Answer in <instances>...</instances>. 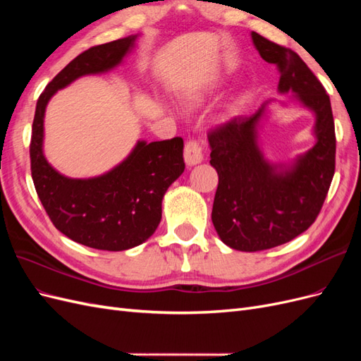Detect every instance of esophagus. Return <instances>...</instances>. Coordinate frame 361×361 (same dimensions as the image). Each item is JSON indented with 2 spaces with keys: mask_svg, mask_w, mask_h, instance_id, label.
<instances>
[{
  "mask_svg": "<svg viewBox=\"0 0 361 361\" xmlns=\"http://www.w3.org/2000/svg\"><path fill=\"white\" fill-rule=\"evenodd\" d=\"M183 158L185 162L188 166H195L203 161V154H202V146L195 138H190L187 143H185V149H183Z\"/></svg>",
  "mask_w": 361,
  "mask_h": 361,
  "instance_id": "1",
  "label": "esophagus"
}]
</instances>
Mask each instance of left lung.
Instances as JSON below:
<instances>
[{"label":"left lung","instance_id":"8db88e82","mask_svg":"<svg viewBox=\"0 0 361 361\" xmlns=\"http://www.w3.org/2000/svg\"><path fill=\"white\" fill-rule=\"evenodd\" d=\"M255 47L280 73L279 90L293 92L316 114L318 141L293 167L277 171L262 157L256 126L265 105L235 116L207 133L211 166L218 173L212 223L221 241L239 251L289 243L314 223L336 169V133L330 96L297 52L251 32Z\"/></svg>","mask_w":361,"mask_h":361}]
</instances>
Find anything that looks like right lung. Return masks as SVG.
<instances>
[{
    "mask_svg": "<svg viewBox=\"0 0 361 361\" xmlns=\"http://www.w3.org/2000/svg\"><path fill=\"white\" fill-rule=\"evenodd\" d=\"M135 36L96 45L73 59L39 96L32 120L31 178L52 224L72 241L96 250L122 251L145 243L161 221L167 188L185 170L183 140L145 143L120 166L93 179H69L43 157V116L51 96L82 75L106 72L122 61Z\"/></svg>",
    "mask_w": 361,
    "mask_h": 361,
    "instance_id": "obj_1",
    "label": "right lung"
}]
</instances>
